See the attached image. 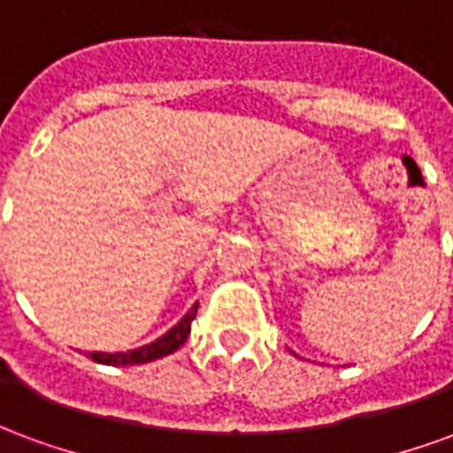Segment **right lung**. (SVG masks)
<instances>
[{
	"label": "right lung",
	"mask_w": 453,
	"mask_h": 453,
	"mask_svg": "<svg viewBox=\"0 0 453 453\" xmlns=\"http://www.w3.org/2000/svg\"><path fill=\"white\" fill-rule=\"evenodd\" d=\"M196 311L198 303H194L191 305V311H188L174 327H169L162 337H157L155 342H150V344H142L138 349L89 351V357H92L96 364H106V366H135V364H148V361L162 359V357H167L172 351H177L179 347L187 342L188 333H191V323H194V318H196Z\"/></svg>",
	"instance_id": "right-lung-1"
}]
</instances>
